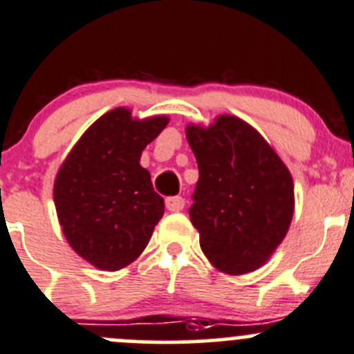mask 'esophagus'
<instances>
[{"instance_id": "34e87169", "label": "esophagus", "mask_w": 354, "mask_h": 354, "mask_svg": "<svg viewBox=\"0 0 354 354\" xmlns=\"http://www.w3.org/2000/svg\"><path fill=\"white\" fill-rule=\"evenodd\" d=\"M165 203H167V208H169L170 212H180L185 205L182 196H170V198H167Z\"/></svg>"}]
</instances>
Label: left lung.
I'll list each match as a JSON object with an SVG mask.
<instances>
[{
  "label": "left lung",
  "instance_id": "left-lung-1",
  "mask_svg": "<svg viewBox=\"0 0 354 354\" xmlns=\"http://www.w3.org/2000/svg\"><path fill=\"white\" fill-rule=\"evenodd\" d=\"M199 178L189 208L203 253L230 275L260 268L282 243L295 212L288 167L251 125L223 115L189 125Z\"/></svg>",
  "mask_w": 354,
  "mask_h": 354
}]
</instances>
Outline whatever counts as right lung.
I'll use <instances>...</instances> for the list:
<instances>
[{
	"mask_svg": "<svg viewBox=\"0 0 354 354\" xmlns=\"http://www.w3.org/2000/svg\"><path fill=\"white\" fill-rule=\"evenodd\" d=\"M169 120H134L115 108L86 132L55 180V206L66 241L101 270H120L151 239L165 212L151 176L139 165L141 153Z\"/></svg>",
	"mask_w": 354,
	"mask_h": 354,
	"instance_id": "add662e5",
	"label": "right lung"
}]
</instances>
